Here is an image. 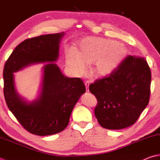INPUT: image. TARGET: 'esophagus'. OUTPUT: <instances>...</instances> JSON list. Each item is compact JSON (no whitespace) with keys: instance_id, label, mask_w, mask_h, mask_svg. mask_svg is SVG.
<instances>
[{"instance_id":"esophagus-1","label":"esophagus","mask_w":160,"mask_h":160,"mask_svg":"<svg viewBox=\"0 0 160 160\" xmlns=\"http://www.w3.org/2000/svg\"><path fill=\"white\" fill-rule=\"evenodd\" d=\"M90 83V81H85V86H86V91L88 92V86H89V84Z\"/></svg>"}]
</instances>
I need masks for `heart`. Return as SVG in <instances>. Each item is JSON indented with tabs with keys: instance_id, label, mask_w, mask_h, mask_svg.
Segmentation results:
<instances>
[{
	"instance_id": "1",
	"label": "heart",
	"mask_w": 160,
	"mask_h": 160,
	"mask_svg": "<svg viewBox=\"0 0 160 160\" xmlns=\"http://www.w3.org/2000/svg\"><path fill=\"white\" fill-rule=\"evenodd\" d=\"M126 49L116 41L99 38H88L79 44L77 53L69 49L66 62L76 73L81 74L86 70V65L93 64L92 73L98 77H104L112 73L126 56Z\"/></svg>"
}]
</instances>
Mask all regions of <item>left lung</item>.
Listing matches in <instances>:
<instances>
[{"label":"left lung","mask_w":160,"mask_h":160,"mask_svg":"<svg viewBox=\"0 0 160 160\" xmlns=\"http://www.w3.org/2000/svg\"><path fill=\"white\" fill-rule=\"evenodd\" d=\"M151 71L143 57L129 55L112 73L89 86L98 104L95 116L102 128L134 125L149 102Z\"/></svg>","instance_id":"left-lung-1"}]
</instances>
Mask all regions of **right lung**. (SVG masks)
I'll return each instance as SVG.
<instances>
[{
  "mask_svg": "<svg viewBox=\"0 0 160 160\" xmlns=\"http://www.w3.org/2000/svg\"><path fill=\"white\" fill-rule=\"evenodd\" d=\"M65 33L40 35L24 40L15 48L3 70L4 97L9 109L22 127L38 136L57 134L67 127L70 117L86 87L80 78L63 75L55 63L44 67L40 98L31 103L21 98L14 86L13 72L37 62H53Z\"/></svg>",
  "mask_w": 160,
  "mask_h": 160,
  "instance_id": "add662e5",
  "label": "right lung"
}]
</instances>
